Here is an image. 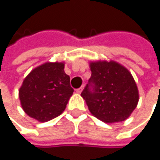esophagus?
<instances>
[{
  "mask_svg": "<svg viewBox=\"0 0 160 160\" xmlns=\"http://www.w3.org/2000/svg\"><path fill=\"white\" fill-rule=\"evenodd\" d=\"M82 89H83V86H82V87H80V88H79V89H76V92L80 94V93H81V91H82Z\"/></svg>",
  "mask_w": 160,
  "mask_h": 160,
  "instance_id": "obj_1",
  "label": "esophagus"
}]
</instances>
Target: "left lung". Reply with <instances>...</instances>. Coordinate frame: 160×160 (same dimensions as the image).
Listing matches in <instances>:
<instances>
[{"instance_id": "obj_1", "label": "left lung", "mask_w": 160, "mask_h": 160, "mask_svg": "<svg viewBox=\"0 0 160 160\" xmlns=\"http://www.w3.org/2000/svg\"><path fill=\"white\" fill-rule=\"evenodd\" d=\"M91 77L81 92L90 113L106 123L127 119L138 102V90L131 73L116 61L89 63Z\"/></svg>"}]
</instances>
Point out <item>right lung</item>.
Masks as SVG:
<instances>
[{"label":"right lung","mask_w":160,"mask_h":160,"mask_svg":"<svg viewBox=\"0 0 160 160\" xmlns=\"http://www.w3.org/2000/svg\"><path fill=\"white\" fill-rule=\"evenodd\" d=\"M64 62H46L33 69L19 89L24 112L40 122L60 116L73 93Z\"/></svg>","instance_id":"add662e5"}]
</instances>
